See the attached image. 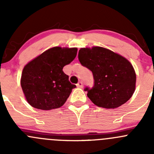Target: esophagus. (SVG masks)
Listing matches in <instances>:
<instances>
[{
  "mask_svg": "<svg viewBox=\"0 0 154 154\" xmlns=\"http://www.w3.org/2000/svg\"><path fill=\"white\" fill-rule=\"evenodd\" d=\"M77 86L78 87V88H83V82H82V81L78 82V83H77Z\"/></svg>",
  "mask_w": 154,
  "mask_h": 154,
  "instance_id": "obj_1",
  "label": "esophagus"
}]
</instances>
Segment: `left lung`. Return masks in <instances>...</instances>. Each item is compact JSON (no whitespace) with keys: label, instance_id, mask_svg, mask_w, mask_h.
Here are the masks:
<instances>
[{"label":"left lung","instance_id":"1","mask_svg":"<svg viewBox=\"0 0 154 154\" xmlns=\"http://www.w3.org/2000/svg\"><path fill=\"white\" fill-rule=\"evenodd\" d=\"M80 64L89 69L94 77L92 88L84 91L93 103L99 107L115 109L125 103L133 94L136 76L131 63L106 48H81Z\"/></svg>","mask_w":154,"mask_h":154}]
</instances>
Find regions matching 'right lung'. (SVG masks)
<instances>
[{"label": "right lung", "mask_w": 154, "mask_h": 154, "mask_svg": "<svg viewBox=\"0 0 154 154\" xmlns=\"http://www.w3.org/2000/svg\"><path fill=\"white\" fill-rule=\"evenodd\" d=\"M77 48L54 47L27 63L23 69L21 86L29 104L50 110L60 108L76 86L63 68L74 60Z\"/></svg>", "instance_id": "add662e5"}]
</instances>
